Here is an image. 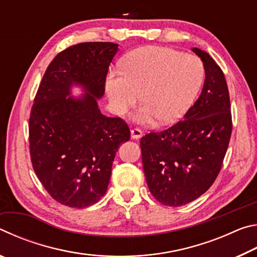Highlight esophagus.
Masks as SVG:
<instances>
[{
	"instance_id": "obj_1",
	"label": "esophagus",
	"mask_w": 257,
	"mask_h": 257,
	"mask_svg": "<svg viewBox=\"0 0 257 257\" xmlns=\"http://www.w3.org/2000/svg\"><path fill=\"white\" fill-rule=\"evenodd\" d=\"M130 135H132V138L133 139H139L143 136V133L141 129H132V132H130Z\"/></svg>"
}]
</instances>
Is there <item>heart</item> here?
Here are the masks:
<instances>
[{"mask_svg":"<svg viewBox=\"0 0 257 257\" xmlns=\"http://www.w3.org/2000/svg\"><path fill=\"white\" fill-rule=\"evenodd\" d=\"M204 78L197 56L160 46L137 49L122 61V71L112 69L104 82L112 111L123 115L139 98L143 105L135 122L170 123L180 119L196 99Z\"/></svg>","mask_w":257,"mask_h":257,"instance_id":"b5f03b06","label":"heart"}]
</instances>
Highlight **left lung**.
Returning <instances> with one entry per match:
<instances>
[{
  "instance_id": "left-lung-1",
  "label": "left lung",
  "mask_w": 257,
  "mask_h": 257,
  "mask_svg": "<svg viewBox=\"0 0 257 257\" xmlns=\"http://www.w3.org/2000/svg\"><path fill=\"white\" fill-rule=\"evenodd\" d=\"M205 80L194 105L177 122L141 139L147 186L156 201L182 206L210 188L222 167L231 136V110L227 81L211 55L197 47Z\"/></svg>"
}]
</instances>
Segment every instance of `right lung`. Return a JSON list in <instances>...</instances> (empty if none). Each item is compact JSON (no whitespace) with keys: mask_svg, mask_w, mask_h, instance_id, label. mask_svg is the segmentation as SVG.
I'll list each match as a JSON object with an SVG mask.
<instances>
[{"mask_svg":"<svg viewBox=\"0 0 257 257\" xmlns=\"http://www.w3.org/2000/svg\"><path fill=\"white\" fill-rule=\"evenodd\" d=\"M118 44L90 42L68 47L47 67L29 118L33 168L52 197L85 208L106 193L119 146L130 139L120 118L101 113L108 66ZM82 89L72 96V88Z\"/></svg>","mask_w":257,"mask_h":257,"instance_id":"right-lung-1","label":"right lung"}]
</instances>
